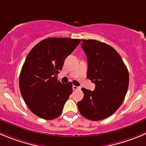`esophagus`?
<instances>
[{
    "instance_id": "esophagus-1",
    "label": "esophagus",
    "mask_w": 146,
    "mask_h": 146,
    "mask_svg": "<svg viewBox=\"0 0 146 146\" xmlns=\"http://www.w3.org/2000/svg\"><path fill=\"white\" fill-rule=\"evenodd\" d=\"M72 88H73V90H80V87H77V86H75V85H73V87H72Z\"/></svg>"
}]
</instances>
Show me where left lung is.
<instances>
[{
  "label": "left lung",
  "mask_w": 146,
  "mask_h": 146,
  "mask_svg": "<svg viewBox=\"0 0 146 146\" xmlns=\"http://www.w3.org/2000/svg\"><path fill=\"white\" fill-rule=\"evenodd\" d=\"M88 63L87 78L95 84L93 91L82 88L77 102L82 116L93 121L112 115L123 103L129 84L127 67L115 48L97 40L82 39Z\"/></svg>",
  "instance_id": "1"
}]
</instances>
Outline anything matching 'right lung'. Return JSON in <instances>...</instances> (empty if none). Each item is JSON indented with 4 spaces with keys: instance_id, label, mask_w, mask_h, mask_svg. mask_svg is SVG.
Listing matches in <instances>:
<instances>
[{
    "instance_id": "add662e5",
    "label": "right lung",
    "mask_w": 146,
    "mask_h": 146,
    "mask_svg": "<svg viewBox=\"0 0 146 146\" xmlns=\"http://www.w3.org/2000/svg\"><path fill=\"white\" fill-rule=\"evenodd\" d=\"M80 41L77 38H45L28 54L21 71L19 87L27 106L38 117L53 120L62 114L72 92V84H62L56 75Z\"/></svg>"
}]
</instances>
